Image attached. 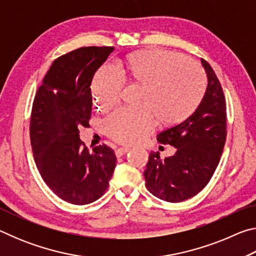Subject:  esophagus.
<instances>
[{
  "instance_id": "34e87169",
  "label": "esophagus",
  "mask_w": 256,
  "mask_h": 256,
  "mask_svg": "<svg viewBox=\"0 0 256 256\" xmlns=\"http://www.w3.org/2000/svg\"><path fill=\"white\" fill-rule=\"evenodd\" d=\"M130 150V148H128V146H120V148H118L115 150V154L118 156V157H120V156H123L128 152V151Z\"/></svg>"
}]
</instances>
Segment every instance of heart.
<instances>
[{
	"label": "heart",
	"mask_w": 256,
	"mask_h": 256,
	"mask_svg": "<svg viewBox=\"0 0 256 256\" xmlns=\"http://www.w3.org/2000/svg\"><path fill=\"white\" fill-rule=\"evenodd\" d=\"M125 81L144 88L142 110L120 108L108 116V136L124 144H138L157 126L183 122L200 106L206 79L194 62L172 58L164 52L144 50L128 55L120 66L105 64L94 76L92 92L97 108L107 110L118 102Z\"/></svg>",
	"instance_id": "1"
}]
</instances>
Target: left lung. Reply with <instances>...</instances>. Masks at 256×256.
<instances>
[{
    "mask_svg": "<svg viewBox=\"0 0 256 256\" xmlns=\"http://www.w3.org/2000/svg\"><path fill=\"white\" fill-rule=\"evenodd\" d=\"M208 86L200 106L190 118L157 136L160 144L176 148L162 159L151 152L144 172L151 194L167 202H182L206 188L222 157L227 136L226 99L214 68L201 58Z\"/></svg>",
    "mask_w": 256,
    "mask_h": 256,
    "instance_id": "1",
    "label": "left lung"
}]
</instances>
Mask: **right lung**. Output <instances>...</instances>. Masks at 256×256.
I'll return each instance as SVG.
<instances>
[{
    "mask_svg": "<svg viewBox=\"0 0 256 256\" xmlns=\"http://www.w3.org/2000/svg\"><path fill=\"white\" fill-rule=\"evenodd\" d=\"M114 47H81L56 58L38 88L30 118L34 162L47 186L62 200L88 204L106 192L116 156L106 144L92 152L79 128L92 118V81Z\"/></svg>",
    "mask_w": 256,
    "mask_h": 256,
    "instance_id": "add662e5",
    "label": "right lung"
}]
</instances>
